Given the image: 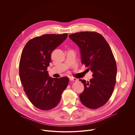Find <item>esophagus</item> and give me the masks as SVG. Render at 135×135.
Returning <instances> with one entry per match:
<instances>
[{"label":"esophagus","instance_id":"1","mask_svg":"<svg viewBox=\"0 0 135 135\" xmlns=\"http://www.w3.org/2000/svg\"><path fill=\"white\" fill-rule=\"evenodd\" d=\"M69 80L71 81H78V80L76 78H73V77H69Z\"/></svg>","mask_w":135,"mask_h":135}]
</instances>
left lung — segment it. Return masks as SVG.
<instances>
[{"label": "left lung", "mask_w": 135, "mask_h": 135, "mask_svg": "<svg viewBox=\"0 0 135 135\" xmlns=\"http://www.w3.org/2000/svg\"><path fill=\"white\" fill-rule=\"evenodd\" d=\"M69 37L80 47L82 64L93 72L89 82L80 80L84 86L80 100L89 108H98L108 102L116 83L117 67L112 50L98 32H76Z\"/></svg>", "instance_id": "obj_1"}]
</instances>
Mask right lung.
Instances as JSON below:
<instances>
[{
	"label": "right lung",
	"instance_id": "right-lung-1",
	"mask_svg": "<svg viewBox=\"0 0 135 135\" xmlns=\"http://www.w3.org/2000/svg\"><path fill=\"white\" fill-rule=\"evenodd\" d=\"M67 33L45 34L29 40L22 51L19 75L31 103L43 110H50L60 101L69 79L52 78L47 71L52 51L67 37Z\"/></svg>",
	"mask_w": 135,
	"mask_h": 135
}]
</instances>
